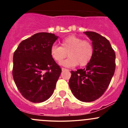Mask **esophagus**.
<instances>
[{
	"label": "esophagus",
	"mask_w": 128,
	"mask_h": 128,
	"mask_svg": "<svg viewBox=\"0 0 128 128\" xmlns=\"http://www.w3.org/2000/svg\"><path fill=\"white\" fill-rule=\"evenodd\" d=\"M62 71H66V70H68V69H66V68H62Z\"/></svg>",
	"instance_id": "1"
}]
</instances>
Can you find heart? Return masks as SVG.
I'll list each match as a JSON object with an SVG mask.
<instances>
[{
	"instance_id": "b5f03b06",
	"label": "heart",
	"mask_w": 128,
	"mask_h": 128,
	"mask_svg": "<svg viewBox=\"0 0 128 128\" xmlns=\"http://www.w3.org/2000/svg\"><path fill=\"white\" fill-rule=\"evenodd\" d=\"M67 53L69 58L60 63L67 68L86 66L88 64L94 55V46L88 40H82L76 36H69L60 42V47L53 45L50 49V55L56 62H60Z\"/></svg>"
}]
</instances>
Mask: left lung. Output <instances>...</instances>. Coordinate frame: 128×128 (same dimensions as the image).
<instances>
[{
  "instance_id": "left-lung-1",
  "label": "left lung",
  "mask_w": 128,
  "mask_h": 128,
  "mask_svg": "<svg viewBox=\"0 0 128 128\" xmlns=\"http://www.w3.org/2000/svg\"><path fill=\"white\" fill-rule=\"evenodd\" d=\"M92 41L94 55L84 69L70 71V90L78 100L95 101L106 91L115 70L116 56L110 41L98 33L86 32Z\"/></svg>"
}]
</instances>
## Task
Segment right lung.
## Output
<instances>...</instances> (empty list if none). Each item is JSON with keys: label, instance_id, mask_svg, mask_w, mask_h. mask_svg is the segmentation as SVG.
<instances>
[{"label": "right lung", "instance_id": "add662e5", "mask_svg": "<svg viewBox=\"0 0 128 128\" xmlns=\"http://www.w3.org/2000/svg\"><path fill=\"white\" fill-rule=\"evenodd\" d=\"M58 36L38 33L20 43L13 57V77L24 97L41 103L51 97L61 69L50 55V49Z\"/></svg>", "mask_w": 128, "mask_h": 128}]
</instances>
